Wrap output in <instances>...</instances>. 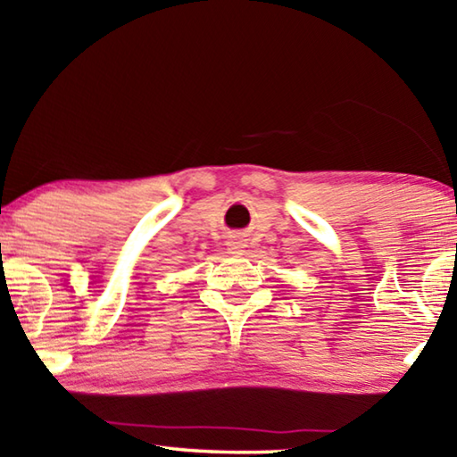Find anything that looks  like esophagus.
<instances>
[{
	"label": "esophagus",
	"mask_w": 457,
	"mask_h": 457,
	"mask_svg": "<svg viewBox=\"0 0 457 457\" xmlns=\"http://www.w3.org/2000/svg\"><path fill=\"white\" fill-rule=\"evenodd\" d=\"M229 245H231V247H229V250H231V252H234V253H239V252H242V244H239V242H231Z\"/></svg>",
	"instance_id": "esophagus-1"
}]
</instances>
